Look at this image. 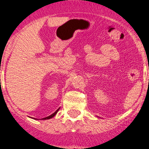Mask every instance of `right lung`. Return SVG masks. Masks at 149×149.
Returning a JSON list of instances; mask_svg holds the SVG:
<instances>
[{"mask_svg":"<svg viewBox=\"0 0 149 149\" xmlns=\"http://www.w3.org/2000/svg\"><path fill=\"white\" fill-rule=\"evenodd\" d=\"M59 109H60V107L58 108V109H57V110L55 111V112H54V113H52V115H49V116H48V117H47V118H42V119H36V118H34V119H35V120H49V119H51V118H53V117H55V115H56V114L58 113V110H59Z\"/></svg>","mask_w":149,"mask_h":149,"instance_id":"obj_1","label":"right lung"}]
</instances>
